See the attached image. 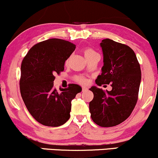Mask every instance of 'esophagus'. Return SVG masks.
<instances>
[{
  "instance_id": "esophagus-1",
  "label": "esophagus",
  "mask_w": 158,
  "mask_h": 158,
  "mask_svg": "<svg viewBox=\"0 0 158 158\" xmlns=\"http://www.w3.org/2000/svg\"><path fill=\"white\" fill-rule=\"evenodd\" d=\"M88 88H87V87H82V92H85L86 91V90H88Z\"/></svg>"
}]
</instances>
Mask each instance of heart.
I'll use <instances>...</instances> for the list:
<instances>
[{
    "instance_id": "b5f03b06",
    "label": "heart",
    "mask_w": 158,
    "mask_h": 158,
    "mask_svg": "<svg viewBox=\"0 0 158 158\" xmlns=\"http://www.w3.org/2000/svg\"><path fill=\"white\" fill-rule=\"evenodd\" d=\"M94 53H96V52L90 48H85V50H83V54H84L85 59L88 57H89V56H90L91 55H93V54H94ZM68 61H69V60L66 61V64H68ZM76 81H78V82L83 84V83L86 82V79H85L84 77L79 76V77H77V78H76Z\"/></svg>"
}]
</instances>
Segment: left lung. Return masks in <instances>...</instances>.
<instances>
[{
    "label": "left lung",
    "instance_id": "left-lung-1",
    "mask_svg": "<svg viewBox=\"0 0 158 158\" xmlns=\"http://www.w3.org/2000/svg\"><path fill=\"white\" fill-rule=\"evenodd\" d=\"M103 54L102 73L97 77L99 86L110 84L112 90L90 88L94 99L89 103L91 119L102 127L120 124L131 114L138 99L141 70L131 48L109 39L100 43Z\"/></svg>",
    "mask_w": 158,
    "mask_h": 158
}]
</instances>
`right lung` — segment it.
Wrapping results in <instances>:
<instances>
[{"label": "right lung", "mask_w": 158, "mask_h": 158, "mask_svg": "<svg viewBox=\"0 0 158 158\" xmlns=\"http://www.w3.org/2000/svg\"><path fill=\"white\" fill-rule=\"evenodd\" d=\"M75 48L65 40L48 39L34 45L21 63V97L33 118L44 126L64 124L70 117L71 101L81 91L76 84L60 88V91L53 88L55 75L64 70L65 61Z\"/></svg>", "instance_id": "add662e5"}]
</instances>
